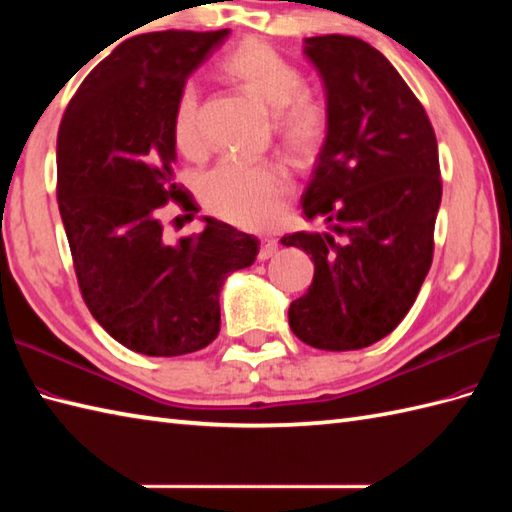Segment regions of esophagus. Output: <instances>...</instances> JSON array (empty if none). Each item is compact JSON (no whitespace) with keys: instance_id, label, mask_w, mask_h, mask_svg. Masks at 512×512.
Wrapping results in <instances>:
<instances>
[{"instance_id":"34e87169","label":"esophagus","mask_w":512,"mask_h":512,"mask_svg":"<svg viewBox=\"0 0 512 512\" xmlns=\"http://www.w3.org/2000/svg\"><path fill=\"white\" fill-rule=\"evenodd\" d=\"M277 248H279V244H277V239H273V237H264L262 239V248H259V259H262V262H264V259H270V257H273L275 253H277Z\"/></svg>"}]
</instances>
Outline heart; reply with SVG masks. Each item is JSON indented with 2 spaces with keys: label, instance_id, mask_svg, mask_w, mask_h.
<instances>
[{
  "label": "heart",
  "instance_id": "1",
  "mask_svg": "<svg viewBox=\"0 0 512 512\" xmlns=\"http://www.w3.org/2000/svg\"><path fill=\"white\" fill-rule=\"evenodd\" d=\"M222 70L275 114V134L290 156L317 154L328 134V110L303 92L306 81L297 65L268 43L250 39L228 54ZM198 105L195 83H184L173 110V140L182 151H195L200 145ZM200 193L206 209L222 220L244 228H268L284 217L292 180L273 162L228 158L204 173Z\"/></svg>",
  "mask_w": 512,
  "mask_h": 512
}]
</instances>
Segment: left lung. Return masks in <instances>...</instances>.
<instances>
[{
    "label": "left lung",
    "mask_w": 512,
    "mask_h": 512,
    "mask_svg": "<svg viewBox=\"0 0 512 512\" xmlns=\"http://www.w3.org/2000/svg\"><path fill=\"white\" fill-rule=\"evenodd\" d=\"M303 52L321 74L328 134L301 206L330 231L281 237L314 262L288 321L317 350H361L405 319L431 268L438 143L416 94L369 43L308 37Z\"/></svg>",
    "instance_id": "left-lung-1"
}]
</instances>
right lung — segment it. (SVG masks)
I'll list each match as a JSON object with an SVG mask.
<instances>
[{
    "label": "right lung",
    "mask_w": 512,
    "mask_h": 512,
    "mask_svg": "<svg viewBox=\"0 0 512 512\" xmlns=\"http://www.w3.org/2000/svg\"><path fill=\"white\" fill-rule=\"evenodd\" d=\"M231 30L136 35L85 76L57 136V200L85 306L127 350L198 352L220 332L226 277L248 268L259 239L215 217L200 235L165 242L158 211L176 200L173 110L189 74Z\"/></svg>",
    "instance_id": "1"
}]
</instances>
